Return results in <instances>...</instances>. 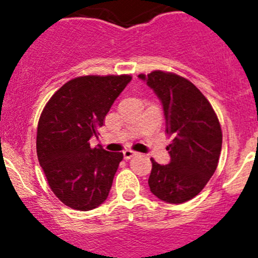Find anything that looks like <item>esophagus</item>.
<instances>
[{"mask_svg":"<svg viewBox=\"0 0 258 258\" xmlns=\"http://www.w3.org/2000/svg\"><path fill=\"white\" fill-rule=\"evenodd\" d=\"M135 155H136V152H134V151H132V150H124L123 151L124 160H130V158L134 157Z\"/></svg>","mask_w":258,"mask_h":258,"instance_id":"obj_1","label":"esophagus"}]
</instances>
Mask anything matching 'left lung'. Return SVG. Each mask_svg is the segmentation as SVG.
<instances>
[{
	"instance_id": "8db88e82",
	"label": "left lung",
	"mask_w": 258,
	"mask_h": 258,
	"mask_svg": "<svg viewBox=\"0 0 258 258\" xmlns=\"http://www.w3.org/2000/svg\"><path fill=\"white\" fill-rule=\"evenodd\" d=\"M160 98L166 132L172 136L167 147L170 163L153 158L148 186L157 199L183 204L206 186L218 165L222 131L212 106L188 80L171 72L153 71L139 75Z\"/></svg>"
}]
</instances>
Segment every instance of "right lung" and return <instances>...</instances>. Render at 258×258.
Instances as JSON below:
<instances>
[{
    "instance_id": "obj_1",
    "label": "right lung",
    "mask_w": 258,
    "mask_h": 258,
    "mask_svg": "<svg viewBox=\"0 0 258 258\" xmlns=\"http://www.w3.org/2000/svg\"><path fill=\"white\" fill-rule=\"evenodd\" d=\"M131 80L128 75L77 77L56 91L41 113L38 162L49 188L71 209L93 210L108 197L123 155L92 148L90 139L97 137V128Z\"/></svg>"
}]
</instances>
